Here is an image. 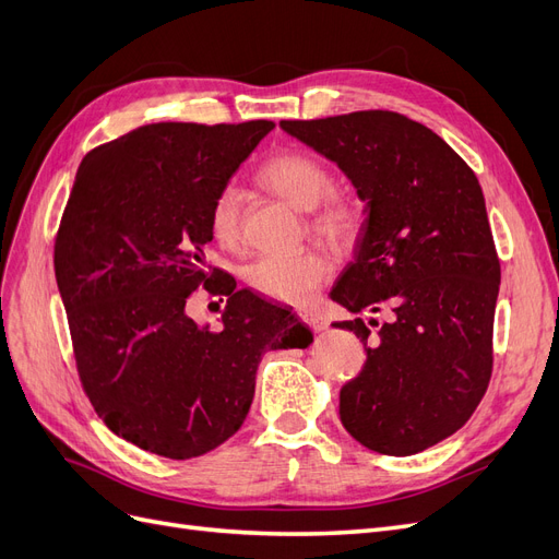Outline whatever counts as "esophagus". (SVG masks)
Segmentation results:
<instances>
[{
  "label": "esophagus",
  "instance_id": "obj_1",
  "mask_svg": "<svg viewBox=\"0 0 559 559\" xmlns=\"http://www.w3.org/2000/svg\"><path fill=\"white\" fill-rule=\"evenodd\" d=\"M299 320H301L304 324L311 326L313 332H322V329H326V322H324L318 313H311V311H301V313H299Z\"/></svg>",
  "mask_w": 559,
  "mask_h": 559
}]
</instances>
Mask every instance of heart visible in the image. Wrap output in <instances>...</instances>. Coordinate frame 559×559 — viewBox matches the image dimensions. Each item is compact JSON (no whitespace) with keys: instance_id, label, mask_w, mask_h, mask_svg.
<instances>
[{"instance_id":"b5f03b06","label":"heart","mask_w":559,"mask_h":559,"mask_svg":"<svg viewBox=\"0 0 559 559\" xmlns=\"http://www.w3.org/2000/svg\"><path fill=\"white\" fill-rule=\"evenodd\" d=\"M258 181L299 212H311L308 227L320 239L345 246L361 230V210L357 202L332 191L334 179L324 163L304 152H281L258 170ZM210 227L216 243L230 253L243 251L241 195L223 189L210 212ZM329 274L326 260L316 251L264 255L248 266V285L272 299L301 306L313 297Z\"/></svg>"}]
</instances>
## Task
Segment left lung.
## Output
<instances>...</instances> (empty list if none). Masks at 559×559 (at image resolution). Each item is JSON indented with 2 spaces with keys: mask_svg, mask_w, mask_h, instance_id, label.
<instances>
[{
  "mask_svg": "<svg viewBox=\"0 0 559 559\" xmlns=\"http://www.w3.org/2000/svg\"><path fill=\"white\" fill-rule=\"evenodd\" d=\"M281 129L334 160L366 202L355 260L329 297L349 313H391L341 389V421L370 451L412 456L463 428L490 380L500 260L479 179L438 133L399 112ZM368 324L334 322L364 345Z\"/></svg>",
  "mask_w": 559,
  "mask_h": 559,
  "instance_id": "obj_1",
  "label": "left lung"
}]
</instances>
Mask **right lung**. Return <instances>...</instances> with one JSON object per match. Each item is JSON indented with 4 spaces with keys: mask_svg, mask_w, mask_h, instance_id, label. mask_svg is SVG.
<instances>
[{
    "mask_svg": "<svg viewBox=\"0 0 559 559\" xmlns=\"http://www.w3.org/2000/svg\"><path fill=\"white\" fill-rule=\"evenodd\" d=\"M274 121L147 123L82 158L55 239L80 382L115 436L186 461L241 428L266 349L308 347L293 308L237 290L204 262L210 212ZM228 297L212 333L188 316L198 286Z\"/></svg>",
    "mask_w": 559,
    "mask_h": 559,
    "instance_id": "add662e5",
    "label": "right lung"
}]
</instances>
